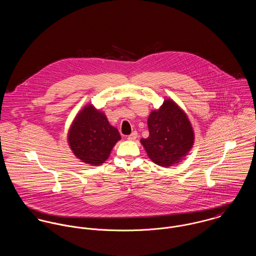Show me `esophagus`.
<instances>
[{
    "label": "esophagus",
    "instance_id": "1",
    "mask_svg": "<svg viewBox=\"0 0 256 256\" xmlns=\"http://www.w3.org/2000/svg\"><path fill=\"white\" fill-rule=\"evenodd\" d=\"M137 136H138L137 132H133L131 135H129V136H128V138H127V139H128L129 141H135V140L137 139Z\"/></svg>",
    "mask_w": 256,
    "mask_h": 256
}]
</instances>
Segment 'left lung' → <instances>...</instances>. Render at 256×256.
Returning a JSON list of instances; mask_svg holds the SVG:
<instances>
[{"label":"left lung","instance_id":"8db88e82","mask_svg":"<svg viewBox=\"0 0 256 256\" xmlns=\"http://www.w3.org/2000/svg\"><path fill=\"white\" fill-rule=\"evenodd\" d=\"M150 135L141 139L148 158L160 166L180 162L194 143V132L186 114L174 100H166L148 118Z\"/></svg>","mask_w":256,"mask_h":256}]
</instances>
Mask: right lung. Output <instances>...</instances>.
Masks as SVG:
<instances>
[{
  "label": "right lung",
  "mask_w": 256,
  "mask_h": 256,
  "mask_svg": "<svg viewBox=\"0 0 256 256\" xmlns=\"http://www.w3.org/2000/svg\"><path fill=\"white\" fill-rule=\"evenodd\" d=\"M121 139L118 130L111 126L104 112L88 104L74 119L68 142L74 154L82 162L100 166Z\"/></svg>",
  "instance_id": "add662e5"
}]
</instances>
